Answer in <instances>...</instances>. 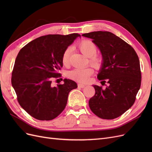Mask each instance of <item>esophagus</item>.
Segmentation results:
<instances>
[{
    "label": "esophagus",
    "mask_w": 152,
    "mask_h": 152,
    "mask_svg": "<svg viewBox=\"0 0 152 152\" xmlns=\"http://www.w3.org/2000/svg\"><path fill=\"white\" fill-rule=\"evenodd\" d=\"M78 87H80V88H84V87L86 86L84 84H78Z\"/></svg>",
    "instance_id": "esophagus-1"
}]
</instances>
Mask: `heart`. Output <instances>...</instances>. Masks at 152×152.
Segmentation results:
<instances>
[{"label":"heart","mask_w":152,"mask_h":152,"mask_svg":"<svg viewBox=\"0 0 152 152\" xmlns=\"http://www.w3.org/2000/svg\"><path fill=\"white\" fill-rule=\"evenodd\" d=\"M76 46L80 52L87 57H89V63L90 65L96 70H99L102 67L103 64V58L97 52V46L90 40L83 39L77 42ZM71 53V48H66L62 55V63L64 65H67L69 63V58ZM94 72L93 69L91 67L84 68H74L73 70L67 73L68 77L78 82H84L88 80L89 77Z\"/></svg>","instance_id":"1"}]
</instances>
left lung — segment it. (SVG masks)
<instances>
[{
	"mask_svg": "<svg viewBox=\"0 0 152 152\" xmlns=\"http://www.w3.org/2000/svg\"><path fill=\"white\" fill-rule=\"evenodd\" d=\"M82 36L93 39L99 48L103 64L98 79L102 80V86L108 84L105 89L93 86L95 94L89 99V107L101 118H117L134 103L140 88L139 58L129 44L110 31H93Z\"/></svg>",
	"mask_w": 152,
	"mask_h": 152,
	"instance_id": "left-lung-1",
	"label": "left lung"
}]
</instances>
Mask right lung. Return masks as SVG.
I'll return each mask as SVG.
<instances>
[{"mask_svg":"<svg viewBox=\"0 0 152 152\" xmlns=\"http://www.w3.org/2000/svg\"><path fill=\"white\" fill-rule=\"evenodd\" d=\"M80 35H47L40 37L23 48L16 58L11 83L21 107L31 117L50 121L65 109L70 92L76 82L64 79L63 84L53 87L52 80L61 77L62 55Z\"/></svg>","mask_w":152,"mask_h":152,"instance_id":"obj_1","label":"right lung"}]
</instances>
